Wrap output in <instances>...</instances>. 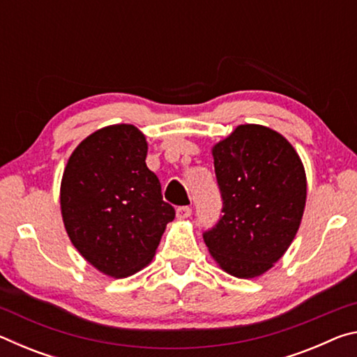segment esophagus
<instances>
[{"label":"esophagus","instance_id":"esophagus-1","mask_svg":"<svg viewBox=\"0 0 357 357\" xmlns=\"http://www.w3.org/2000/svg\"><path fill=\"white\" fill-rule=\"evenodd\" d=\"M192 214V208L190 206H181L176 209V217L179 220H184L187 217H190Z\"/></svg>","mask_w":357,"mask_h":357}]
</instances>
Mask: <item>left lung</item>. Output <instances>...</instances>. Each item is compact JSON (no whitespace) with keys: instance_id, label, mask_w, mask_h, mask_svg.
<instances>
[{"instance_id":"obj_1","label":"left lung","mask_w":357,"mask_h":357,"mask_svg":"<svg viewBox=\"0 0 357 357\" xmlns=\"http://www.w3.org/2000/svg\"><path fill=\"white\" fill-rule=\"evenodd\" d=\"M213 157L223 215L203 239L225 273L253 279L279 261L298 233L304 165L285 137L259 124L238 126L214 144Z\"/></svg>"}]
</instances>
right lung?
Segmentation results:
<instances>
[{
	"instance_id": "1",
	"label": "right lung",
	"mask_w": 357,
	"mask_h": 357,
	"mask_svg": "<svg viewBox=\"0 0 357 357\" xmlns=\"http://www.w3.org/2000/svg\"><path fill=\"white\" fill-rule=\"evenodd\" d=\"M146 154V138L135 126H107L78 144L63 173L59 203L70 243L114 279L149 264L174 219Z\"/></svg>"
}]
</instances>
